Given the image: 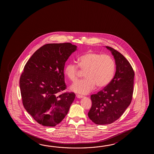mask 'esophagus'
<instances>
[{
    "instance_id": "obj_1",
    "label": "esophagus",
    "mask_w": 154,
    "mask_h": 154,
    "mask_svg": "<svg viewBox=\"0 0 154 154\" xmlns=\"http://www.w3.org/2000/svg\"><path fill=\"white\" fill-rule=\"evenodd\" d=\"M76 97H77V98H82V97H83V96H82V95H76Z\"/></svg>"
}]
</instances>
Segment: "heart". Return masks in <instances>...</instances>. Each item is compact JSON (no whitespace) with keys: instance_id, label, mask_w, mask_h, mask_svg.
Returning a JSON list of instances; mask_svg holds the SVG:
<instances>
[{"instance_id":"obj_1","label":"heart","mask_w":154,"mask_h":154,"mask_svg":"<svg viewBox=\"0 0 154 154\" xmlns=\"http://www.w3.org/2000/svg\"><path fill=\"white\" fill-rule=\"evenodd\" d=\"M85 72V78L76 82L72 90L85 95L95 89L105 88L111 82L115 75L116 65L113 59L108 54L88 52L80 56L78 64L69 63L65 67L64 73L72 82H75L81 70Z\"/></svg>"}]
</instances>
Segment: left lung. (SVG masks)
<instances>
[{
    "label": "left lung",
    "mask_w": 154,
    "mask_h": 154,
    "mask_svg": "<svg viewBox=\"0 0 154 154\" xmlns=\"http://www.w3.org/2000/svg\"><path fill=\"white\" fill-rule=\"evenodd\" d=\"M114 56L116 72L111 82L91 95L89 118L96 125H109L121 117L131 104L134 91V72L128 60L116 49L106 46Z\"/></svg>",
    "instance_id": "8db88e82"
}]
</instances>
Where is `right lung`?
<instances>
[{
	"label": "right lung",
	"instance_id": "obj_1",
	"mask_svg": "<svg viewBox=\"0 0 154 154\" xmlns=\"http://www.w3.org/2000/svg\"><path fill=\"white\" fill-rule=\"evenodd\" d=\"M70 43H49L29 59L20 78L23 103L39 125L54 127L67 115L75 94L66 92L65 63L76 49Z\"/></svg>",
	"mask_w": 154,
	"mask_h": 154
}]
</instances>
